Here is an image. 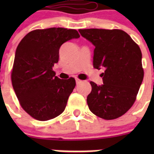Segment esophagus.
Returning a JSON list of instances; mask_svg holds the SVG:
<instances>
[{
	"instance_id": "esophagus-1",
	"label": "esophagus",
	"mask_w": 154,
	"mask_h": 154,
	"mask_svg": "<svg viewBox=\"0 0 154 154\" xmlns=\"http://www.w3.org/2000/svg\"><path fill=\"white\" fill-rule=\"evenodd\" d=\"M75 82H76V84H77V85H79L80 82H82V80L79 79H75Z\"/></svg>"
}]
</instances>
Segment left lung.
<instances>
[{
  "instance_id": "1",
  "label": "left lung",
  "mask_w": 154,
  "mask_h": 154,
  "mask_svg": "<svg viewBox=\"0 0 154 154\" xmlns=\"http://www.w3.org/2000/svg\"><path fill=\"white\" fill-rule=\"evenodd\" d=\"M79 31L95 46L93 67L104 69L103 85L90 82L92 91L87 96L89 109L102 119L120 117L133 105L143 79L140 48L122 30Z\"/></svg>"
}]
</instances>
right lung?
Returning a JSON list of instances; mask_svg holds the SVG:
<instances>
[{"label": "right lung", "mask_w": 154, "mask_h": 154, "mask_svg": "<svg viewBox=\"0 0 154 154\" xmlns=\"http://www.w3.org/2000/svg\"><path fill=\"white\" fill-rule=\"evenodd\" d=\"M79 37L75 29H37L25 35L17 45L12 85L21 107L34 119L48 120L65 110L75 80L58 78L52 67L58 62L61 45Z\"/></svg>", "instance_id": "1"}]
</instances>
